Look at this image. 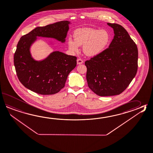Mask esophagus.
<instances>
[{"label":"esophagus","instance_id":"34e87169","mask_svg":"<svg viewBox=\"0 0 153 153\" xmlns=\"http://www.w3.org/2000/svg\"><path fill=\"white\" fill-rule=\"evenodd\" d=\"M83 61L81 59H80V58H78L77 60V65H79V64H83Z\"/></svg>","mask_w":153,"mask_h":153}]
</instances>
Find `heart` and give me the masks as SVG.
I'll list each match as a JSON object with an SVG mask.
<instances>
[{
    "label": "heart",
    "instance_id": "heart-1",
    "mask_svg": "<svg viewBox=\"0 0 153 153\" xmlns=\"http://www.w3.org/2000/svg\"><path fill=\"white\" fill-rule=\"evenodd\" d=\"M74 39L69 38L68 42L69 50L76 52L79 46L83 45L84 54L89 56H95L103 52L108 46L111 36L109 31L105 29L79 28L74 33Z\"/></svg>",
    "mask_w": 153,
    "mask_h": 153
}]
</instances>
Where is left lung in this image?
Wrapping results in <instances>:
<instances>
[{
	"label": "left lung",
	"instance_id": "left-lung-1",
	"mask_svg": "<svg viewBox=\"0 0 153 153\" xmlns=\"http://www.w3.org/2000/svg\"><path fill=\"white\" fill-rule=\"evenodd\" d=\"M114 38L108 48L85 62L88 85L100 97L122 93L134 78L138 68V50L122 25L107 23Z\"/></svg>",
	"mask_w": 153,
	"mask_h": 153
}]
</instances>
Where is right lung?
Segmentation results:
<instances>
[{"mask_svg": "<svg viewBox=\"0 0 153 153\" xmlns=\"http://www.w3.org/2000/svg\"><path fill=\"white\" fill-rule=\"evenodd\" d=\"M71 24L64 21L38 27L21 38L13 59L17 77L25 88L41 95H52L64 87L70 72L76 66L77 58L54 51L38 60L31 56L30 47L39 38H51L65 43ZM50 44H54L50 41Z\"/></svg>", "mask_w": 153, "mask_h": 153, "instance_id": "obj_1", "label": "right lung"}]
</instances>
